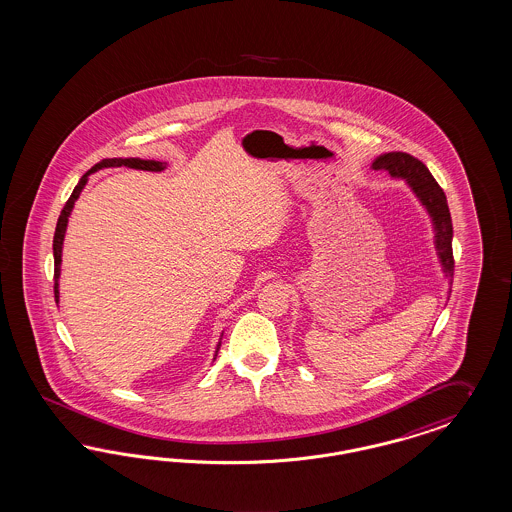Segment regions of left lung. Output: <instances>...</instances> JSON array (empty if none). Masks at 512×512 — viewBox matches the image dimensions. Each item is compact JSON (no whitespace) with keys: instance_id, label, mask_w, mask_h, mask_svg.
<instances>
[{"instance_id":"obj_1","label":"left lung","mask_w":512,"mask_h":512,"mask_svg":"<svg viewBox=\"0 0 512 512\" xmlns=\"http://www.w3.org/2000/svg\"><path fill=\"white\" fill-rule=\"evenodd\" d=\"M372 170L388 172L391 179L405 181L410 193L418 198L423 210L429 215L431 229H433V246L441 263L442 274L448 282H452L454 276V257H452V217L448 210L446 194L431 176L427 166L422 160L410 157L408 153L401 151H389L382 153L372 160ZM450 293V291H448Z\"/></svg>"}]
</instances>
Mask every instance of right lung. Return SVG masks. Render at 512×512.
Wrapping results in <instances>:
<instances>
[{"label":"right lung","instance_id":"obj_1","mask_svg":"<svg viewBox=\"0 0 512 512\" xmlns=\"http://www.w3.org/2000/svg\"><path fill=\"white\" fill-rule=\"evenodd\" d=\"M119 166L134 168V170H145V172H162V170H166V168H168V162L149 159H106L102 160V162H98L94 168H90L89 172L79 179V183L75 185V189H73V193H71L70 200L66 202L64 210H62L60 217H58L56 230H54V299H56V302L60 299V265H62V247H64V238H66V229H68V221H70L73 206H75L77 198H79L81 193H83L85 185L89 183L90 174H94V172H98V170H102V168H119ZM219 346H221V338H219V342H217V346H215L213 361H215V357H217Z\"/></svg>","mask_w":512,"mask_h":512}]
</instances>
